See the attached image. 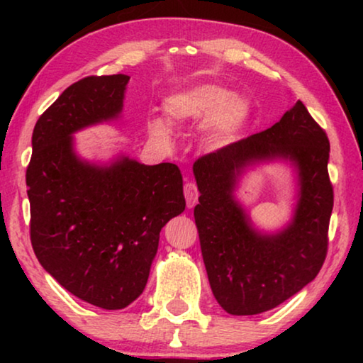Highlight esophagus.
Returning <instances> with one entry per match:
<instances>
[{
    "label": "esophagus",
    "instance_id": "34e87169",
    "mask_svg": "<svg viewBox=\"0 0 363 363\" xmlns=\"http://www.w3.org/2000/svg\"><path fill=\"white\" fill-rule=\"evenodd\" d=\"M184 195H186L187 208H194L196 201H199V189H196L195 182H186V186H184Z\"/></svg>",
    "mask_w": 363,
    "mask_h": 363
}]
</instances>
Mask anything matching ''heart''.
I'll return each instance as SVG.
<instances>
[{
  "instance_id": "heart-1",
  "label": "heart",
  "mask_w": 363,
  "mask_h": 363,
  "mask_svg": "<svg viewBox=\"0 0 363 363\" xmlns=\"http://www.w3.org/2000/svg\"><path fill=\"white\" fill-rule=\"evenodd\" d=\"M169 125L181 126L203 121V139L211 150H224L237 144L248 130L253 107L247 97L218 83H200L164 96L162 102ZM152 138L171 143V130L164 120H150Z\"/></svg>"
}]
</instances>
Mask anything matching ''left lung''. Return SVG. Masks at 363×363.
<instances>
[{
    "mask_svg": "<svg viewBox=\"0 0 363 363\" xmlns=\"http://www.w3.org/2000/svg\"><path fill=\"white\" fill-rule=\"evenodd\" d=\"M328 160L327 134L298 101L269 130L194 163L201 255L211 291L225 312L261 314L317 277L333 210ZM270 162L291 167L295 203L284 226L266 231L250 219L236 192L245 174Z\"/></svg>",
    "mask_w": 363,
    "mask_h": 363,
    "instance_id": "8db88e82",
    "label": "left lung"
}]
</instances>
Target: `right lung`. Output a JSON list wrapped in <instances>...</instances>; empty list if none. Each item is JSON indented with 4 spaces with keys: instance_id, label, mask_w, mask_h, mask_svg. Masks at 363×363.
Returning a JSON list of instances; mask_svg holds the SVG:
<instances>
[{
    "instance_id": "right-lung-1",
    "label": "right lung",
    "mask_w": 363,
    "mask_h": 363,
    "mask_svg": "<svg viewBox=\"0 0 363 363\" xmlns=\"http://www.w3.org/2000/svg\"><path fill=\"white\" fill-rule=\"evenodd\" d=\"M130 77H88L36 121L27 168L30 238L43 269L96 307L123 309L143 294L160 232L186 210L173 163L144 164L125 152L88 160L75 134L121 120Z\"/></svg>"
}]
</instances>
